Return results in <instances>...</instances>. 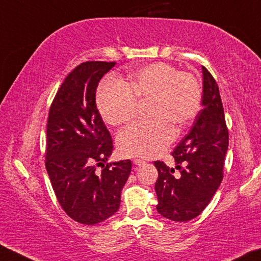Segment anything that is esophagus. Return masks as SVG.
Wrapping results in <instances>:
<instances>
[{"label":"esophagus","mask_w":261,"mask_h":261,"mask_svg":"<svg viewBox=\"0 0 261 261\" xmlns=\"http://www.w3.org/2000/svg\"><path fill=\"white\" fill-rule=\"evenodd\" d=\"M134 164L138 165V166H142V165L145 164V162L142 161V159H134Z\"/></svg>","instance_id":"esophagus-1"}]
</instances>
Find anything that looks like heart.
<instances>
[{"label":"heart","instance_id":"b5f03b06","mask_svg":"<svg viewBox=\"0 0 261 261\" xmlns=\"http://www.w3.org/2000/svg\"><path fill=\"white\" fill-rule=\"evenodd\" d=\"M136 98L152 99L153 120L135 123L120 131L118 149L125 155L151 158L176 137L172 122L184 126L196 117L201 106V89L192 73L155 62L130 71L127 85L116 79L104 81L96 93V106L104 122L117 126L134 117Z\"/></svg>","mask_w":261,"mask_h":261}]
</instances>
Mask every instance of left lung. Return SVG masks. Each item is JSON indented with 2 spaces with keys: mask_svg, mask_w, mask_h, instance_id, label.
<instances>
[{
  "mask_svg": "<svg viewBox=\"0 0 261 261\" xmlns=\"http://www.w3.org/2000/svg\"><path fill=\"white\" fill-rule=\"evenodd\" d=\"M201 70L203 109L172 152L179 173L174 174V169L164 162L153 163L158 171L154 185L157 211L173 221H189L199 216L223 180L228 130L217 82L205 67Z\"/></svg>",
  "mask_w": 261,
  "mask_h": 261,
  "instance_id": "obj_1",
  "label": "left lung"
}]
</instances>
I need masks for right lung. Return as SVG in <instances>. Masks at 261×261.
Listing matches in <instances>:
<instances>
[{
    "instance_id": "1",
    "label": "right lung",
    "mask_w": 261,
    "mask_h": 261,
    "mask_svg": "<svg viewBox=\"0 0 261 261\" xmlns=\"http://www.w3.org/2000/svg\"><path fill=\"white\" fill-rule=\"evenodd\" d=\"M115 64L90 61L77 65L49 110L45 168L62 208L84 225L98 224L118 211L131 172L129 159L108 163L114 145L96 107L97 85Z\"/></svg>"
}]
</instances>
